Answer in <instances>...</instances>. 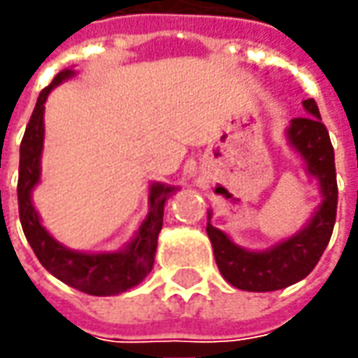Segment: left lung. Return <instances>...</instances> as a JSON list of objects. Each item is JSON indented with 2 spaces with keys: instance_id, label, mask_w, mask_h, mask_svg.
Listing matches in <instances>:
<instances>
[{
  "instance_id": "1",
  "label": "left lung",
  "mask_w": 358,
  "mask_h": 358,
  "mask_svg": "<svg viewBox=\"0 0 358 358\" xmlns=\"http://www.w3.org/2000/svg\"><path fill=\"white\" fill-rule=\"evenodd\" d=\"M306 117L292 119L286 127V143L303 162L306 174L317 180L322 203L298 233L271 245L250 250L237 245L225 231L211 225L208 211V237L213 247L221 276L231 286L247 292H274L303 280L315 268L331 239L337 215V174L329 133L322 123L317 103L301 101Z\"/></svg>"
}]
</instances>
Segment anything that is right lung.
Instances as JSON below:
<instances>
[{"label": "right lung", "instance_id": "obj_1", "mask_svg": "<svg viewBox=\"0 0 358 358\" xmlns=\"http://www.w3.org/2000/svg\"><path fill=\"white\" fill-rule=\"evenodd\" d=\"M74 76L76 70L72 68L58 72L55 80L41 92L33 115L27 123L19 148V220L36 259L52 276L90 296H115L138 286L152 271L164 203L180 188L162 182H152L148 186L147 217L138 225L135 237L119 250L84 252L68 249L45 229L33 206V189L41 182V157L45 147V103L55 87Z\"/></svg>", "mask_w": 358, "mask_h": 358}]
</instances>
